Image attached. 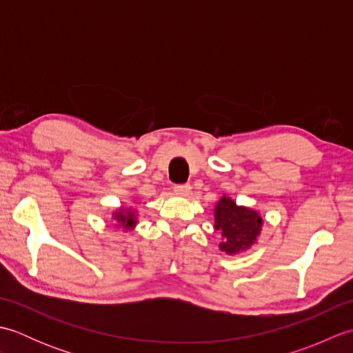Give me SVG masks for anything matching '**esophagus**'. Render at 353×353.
Wrapping results in <instances>:
<instances>
[{
  "label": "esophagus",
  "mask_w": 353,
  "mask_h": 353,
  "mask_svg": "<svg viewBox=\"0 0 353 353\" xmlns=\"http://www.w3.org/2000/svg\"><path fill=\"white\" fill-rule=\"evenodd\" d=\"M174 192H176V196L186 197L191 192V186L190 185H176L174 186Z\"/></svg>",
  "instance_id": "esophagus-1"
}]
</instances>
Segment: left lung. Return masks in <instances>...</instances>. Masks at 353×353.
<instances>
[{
	"label": "left lung",
	"instance_id": "left-lung-1",
	"mask_svg": "<svg viewBox=\"0 0 353 353\" xmlns=\"http://www.w3.org/2000/svg\"><path fill=\"white\" fill-rule=\"evenodd\" d=\"M214 228L221 234L220 250L238 254L256 244L264 220L252 208L239 206L235 200L223 196L214 209Z\"/></svg>",
	"mask_w": 353,
	"mask_h": 353
}]
</instances>
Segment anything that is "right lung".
<instances>
[{
    "mask_svg": "<svg viewBox=\"0 0 353 353\" xmlns=\"http://www.w3.org/2000/svg\"><path fill=\"white\" fill-rule=\"evenodd\" d=\"M112 219L117 221V228H123L124 230H133L138 224V215L137 211H133L132 208H118L117 211L112 214Z\"/></svg>",
    "mask_w": 353,
    "mask_h": 353,
    "instance_id": "obj_1",
    "label": "right lung"
}]
</instances>
